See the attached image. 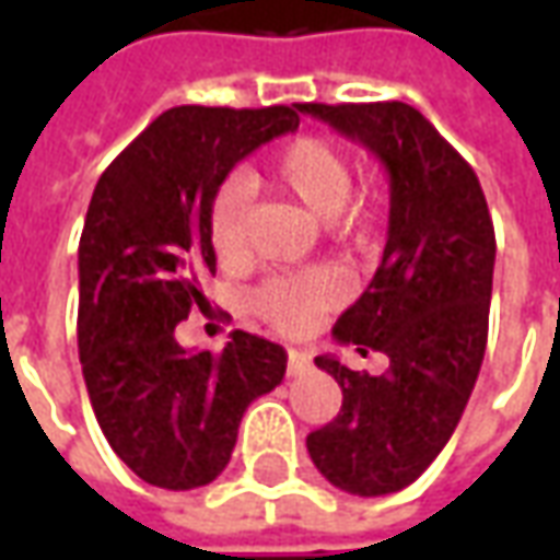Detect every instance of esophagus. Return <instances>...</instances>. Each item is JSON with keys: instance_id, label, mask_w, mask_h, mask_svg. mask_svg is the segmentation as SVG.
<instances>
[{"instance_id": "obj_1", "label": "esophagus", "mask_w": 560, "mask_h": 560, "mask_svg": "<svg viewBox=\"0 0 560 560\" xmlns=\"http://www.w3.org/2000/svg\"><path fill=\"white\" fill-rule=\"evenodd\" d=\"M308 369H312V360H308V353L288 351V375L300 377V375H305Z\"/></svg>"}]
</instances>
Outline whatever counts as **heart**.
I'll use <instances>...</instances> for the list:
<instances>
[{"label":"heart","mask_w":560,"mask_h":560,"mask_svg":"<svg viewBox=\"0 0 560 560\" xmlns=\"http://www.w3.org/2000/svg\"><path fill=\"white\" fill-rule=\"evenodd\" d=\"M276 191L317 221H332L336 233L360 243L372 231L375 207L372 200H351L353 171L348 155L324 138H296L281 147L260 176ZM209 245L221 267H233L245 252V197L240 185H228L209 209ZM341 284L329 269H303L288 276L260 281L248 305L269 327L303 336L315 327L320 315L336 308Z\"/></svg>","instance_id":"heart-1"}]
</instances>
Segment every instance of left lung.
Instances as JSON below:
<instances>
[{"mask_svg":"<svg viewBox=\"0 0 560 560\" xmlns=\"http://www.w3.org/2000/svg\"><path fill=\"white\" fill-rule=\"evenodd\" d=\"M360 140L389 171V231L375 279L332 336L389 357L384 375L315 363L339 381L341 411L305 438L341 492L377 498L411 486L444 450L480 375L489 339L494 228L480 179L405 102L296 104Z\"/></svg>","mask_w":560,"mask_h":560,"instance_id":"1","label":"left lung"}]
</instances>
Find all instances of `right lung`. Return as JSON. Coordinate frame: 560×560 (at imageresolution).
Returning <instances> with one entry per match:
<instances>
[{"label":"right lung","mask_w":560,"mask_h":560,"mask_svg":"<svg viewBox=\"0 0 560 560\" xmlns=\"http://www.w3.org/2000/svg\"><path fill=\"white\" fill-rule=\"evenodd\" d=\"M300 107H171L102 173L80 233L78 348L107 444L140 480L197 489L231 462L245 408L276 389L288 353L233 329L221 353L173 329L215 276L209 209L236 161L296 131Z\"/></svg>","instance_id":"1"}]
</instances>
